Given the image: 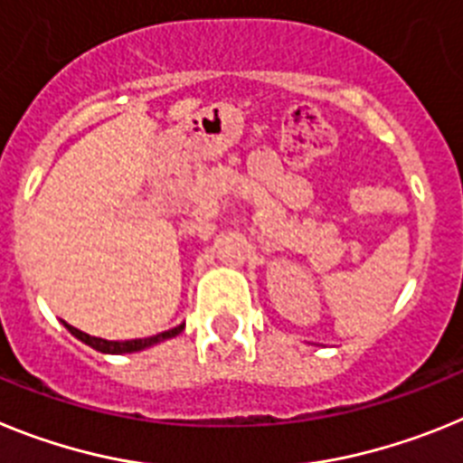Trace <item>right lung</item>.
I'll list each match as a JSON object with an SVG mask.
<instances>
[{"mask_svg": "<svg viewBox=\"0 0 463 463\" xmlns=\"http://www.w3.org/2000/svg\"><path fill=\"white\" fill-rule=\"evenodd\" d=\"M64 328H67V331H70L74 337H79L81 343H86L88 347L98 349V352H102V354H130V352H142V349L154 347V345L163 343V340H170V337L179 335V333L184 331V324L182 326L172 328V331L158 333V335L137 337V340H123V343H118V340H104V337L88 335V333L79 331V328L70 326V324H64Z\"/></svg>", "mask_w": 463, "mask_h": 463, "instance_id": "right-lung-1", "label": "right lung"}]
</instances>
